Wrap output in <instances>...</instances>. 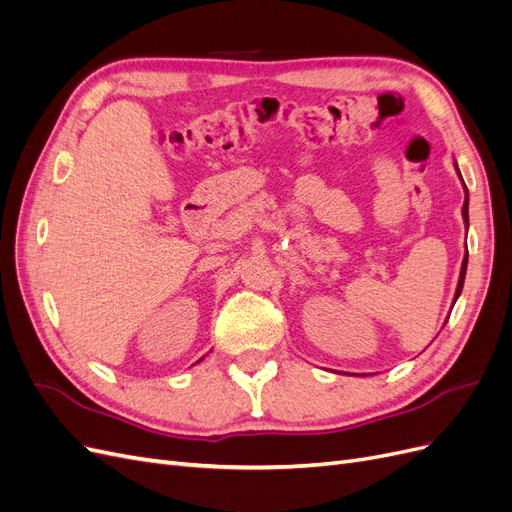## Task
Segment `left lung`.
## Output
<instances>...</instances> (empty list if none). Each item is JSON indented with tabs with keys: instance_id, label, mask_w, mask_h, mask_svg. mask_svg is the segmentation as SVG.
<instances>
[{
	"instance_id": "obj_1",
	"label": "left lung",
	"mask_w": 512,
	"mask_h": 512,
	"mask_svg": "<svg viewBox=\"0 0 512 512\" xmlns=\"http://www.w3.org/2000/svg\"><path fill=\"white\" fill-rule=\"evenodd\" d=\"M455 170H457V175H459V179H461V173H459V166H457V162H455ZM461 183H463V179H461ZM463 190H466V203H463L461 215H463V222H466V228H468V188H466V183H463ZM466 269H468V250H466V256H463V262H461L459 282H457V290H455V299H453V303L459 299V294H461V290H463V282H466ZM444 324H446V322H444Z\"/></svg>"
}]
</instances>
